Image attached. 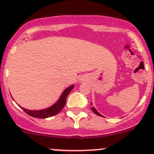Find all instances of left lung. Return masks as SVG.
Segmentation results:
<instances>
[{"mask_svg":"<svg viewBox=\"0 0 154 154\" xmlns=\"http://www.w3.org/2000/svg\"><path fill=\"white\" fill-rule=\"evenodd\" d=\"M91 110H92V111H93V112H94V113H95V114H96V115H97V116H101V115H100V113H99V112H97V110H96V109H94V107H91Z\"/></svg>","mask_w":154,"mask_h":154,"instance_id":"1","label":"left lung"}]
</instances>
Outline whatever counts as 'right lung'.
Returning <instances> with one entry per match:
<instances>
[{
	"instance_id": "right-lung-1",
	"label": "right lung",
	"mask_w": 154,
	"mask_h": 154,
	"mask_svg": "<svg viewBox=\"0 0 154 154\" xmlns=\"http://www.w3.org/2000/svg\"><path fill=\"white\" fill-rule=\"evenodd\" d=\"M74 88V86H71L68 88H66L64 91H63V94L61 95L60 98L59 99L57 103L54 105V106H51L50 108L45 109L42 110H38V111H32V110L26 109L24 108H21L27 115L32 116V117L37 118V119H46L48 117H52V116H56L58 114L63 108L64 107L65 104L66 103V98H67L68 94H69L70 91L72 90Z\"/></svg>"
}]
</instances>
